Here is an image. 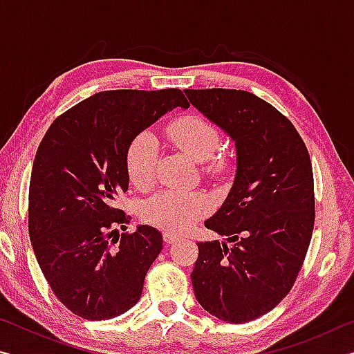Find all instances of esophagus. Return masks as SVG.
Here are the masks:
<instances>
[{
	"label": "esophagus",
	"mask_w": 354,
	"mask_h": 354,
	"mask_svg": "<svg viewBox=\"0 0 354 354\" xmlns=\"http://www.w3.org/2000/svg\"><path fill=\"white\" fill-rule=\"evenodd\" d=\"M179 236H176V234H173V232H164V242L167 243V245H170V243H175V242H178L179 241Z\"/></svg>",
	"instance_id": "1"
}]
</instances>
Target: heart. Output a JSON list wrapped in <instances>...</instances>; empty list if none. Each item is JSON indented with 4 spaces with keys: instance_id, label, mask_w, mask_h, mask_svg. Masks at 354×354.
<instances>
[{
    "instance_id": "1",
    "label": "heart",
    "mask_w": 354,
    "mask_h": 354,
    "mask_svg": "<svg viewBox=\"0 0 354 354\" xmlns=\"http://www.w3.org/2000/svg\"><path fill=\"white\" fill-rule=\"evenodd\" d=\"M173 145L203 164L201 170L212 178L223 176L227 171V158L218 154L221 137L211 122L198 115H187L170 123L169 129ZM159 158V143L145 131L136 136L127 151V171L131 184L140 190L151 187ZM209 211V201L196 192L162 190L142 205L140 215L147 223L171 232L190 230Z\"/></svg>"
}]
</instances>
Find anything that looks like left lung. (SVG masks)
I'll return each mask as SVG.
<instances>
[{
    "label": "left lung",
    "mask_w": 354,
    "mask_h": 354,
    "mask_svg": "<svg viewBox=\"0 0 354 354\" xmlns=\"http://www.w3.org/2000/svg\"><path fill=\"white\" fill-rule=\"evenodd\" d=\"M192 106L236 145V176L207 230L225 242H200L192 272L205 310L227 323L270 313L290 292L314 230L313 164L301 137L283 113L234 88H185Z\"/></svg>",
    "instance_id": "left-lung-1"
}]
</instances>
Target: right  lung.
<instances>
[{"label": "right lung", "instance_id": "1", "mask_svg": "<svg viewBox=\"0 0 354 354\" xmlns=\"http://www.w3.org/2000/svg\"><path fill=\"white\" fill-rule=\"evenodd\" d=\"M189 103L179 88L98 92L57 117L41 139L29 184V239L59 301L107 320L139 301L162 234L115 207L128 190L127 151L143 129Z\"/></svg>", "mask_w": 354, "mask_h": 354}]
</instances>
